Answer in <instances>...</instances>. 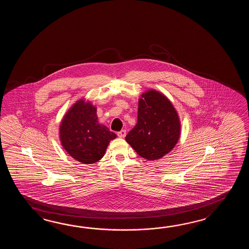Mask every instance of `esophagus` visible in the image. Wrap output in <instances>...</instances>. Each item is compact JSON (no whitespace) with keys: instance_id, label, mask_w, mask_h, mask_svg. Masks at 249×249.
<instances>
[{"instance_id":"obj_1","label":"esophagus","mask_w":249,"mask_h":249,"mask_svg":"<svg viewBox=\"0 0 249 249\" xmlns=\"http://www.w3.org/2000/svg\"><path fill=\"white\" fill-rule=\"evenodd\" d=\"M117 135H118V137L124 138L125 135H126V131L125 130H121L120 132H117Z\"/></svg>"}]
</instances>
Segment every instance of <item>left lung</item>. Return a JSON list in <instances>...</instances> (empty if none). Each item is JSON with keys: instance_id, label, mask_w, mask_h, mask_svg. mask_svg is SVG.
Returning <instances> with one entry per match:
<instances>
[{"instance_id": "left-lung-1", "label": "left lung", "mask_w": 249, "mask_h": 249, "mask_svg": "<svg viewBox=\"0 0 249 249\" xmlns=\"http://www.w3.org/2000/svg\"><path fill=\"white\" fill-rule=\"evenodd\" d=\"M180 132L179 117L172 103L165 96L150 90L139 101L137 124L125 141L142 158L156 160L174 148Z\"/></svg>"}]
</instances>
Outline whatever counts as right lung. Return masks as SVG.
I'll use <instances>...</instances> for the list:
<instances>
[{"label": "right lung", "mask_w": 249, "mask_h": 249, "mask_svg": "<svg viewBox=\"0 0 249 249\" xmlns=\"http://www.w3.org/2000/svg\"><path fill=\"white\" fill-rule=\"evenodd\" d=\"M96 108L78 101L64 117L59 127L63 148L73 159L83 164H93L104 156L116 133L98 123Z\"/></svg>", "instance_id": "right-lung-1"}]
</instances>
